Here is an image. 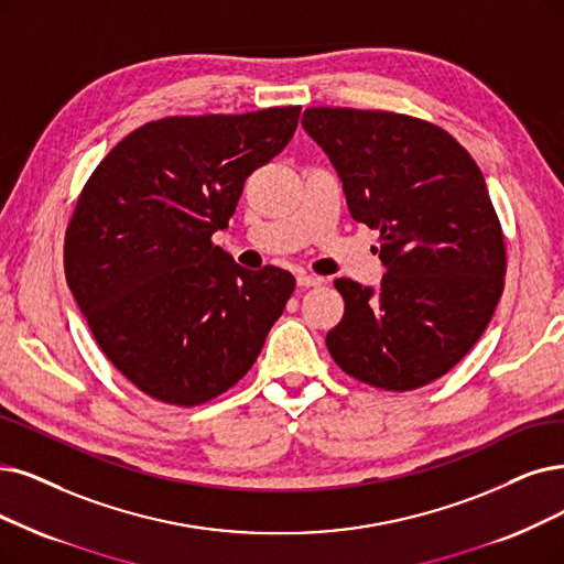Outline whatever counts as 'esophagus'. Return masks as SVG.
<instances>
[{
  "instance_id": "34e87169",
  "label": "esophagus",
  "mask_w": 564,
  "mask_h": 564,
  "mask_svg": "<svg viewBox=\"0 0 564 564\" xmlns=\"http://www.w3.org/2000/svg\"><path fill=\"white\" fill-rule=\"evenodd\" d=\"M296 282H299V286H301V289H310V286H322V284H324V278L301 273V275L296 278Z\"/></svg>"
}]
</instances>
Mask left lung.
<instances>
[{"instance_id":"8db88e82","label":"left lung","mask_w":564,"mask_h":564,"mask_svg":"<svg viewBox=\"0 0 564 564\" xmlns=\"http://www.w3.org/2000/svg\"><path fill=\"white\" fill-rule=\"evenodd\" d=\"M303 127L343 180L349 213L379 231L387 275L345 299L326 335L349 377L384 391L440 379L477 345L498 305L507 245L484 173L442 127L391 110L307 108Z\"/></svg>"}]
</instances>
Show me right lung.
Segmentation results:
<instances>
[{
  "mask_svg": "<svg viewBox=\"0 0 564 564\" xmlns=\"http://www.w3.org/2000/svg\"><path fill=\"white\" fill-rule=\"evenodd\" d=\"M299 116L154 120L87 177L64 236L66 282L106 358L145 395L196 408L236 387L294 294L289 270L240 268L213 234Z\"/></svg>",
  "mask_w": 564,
  "mask_h": 564,
  "instance_id": "add662e5",
  "label": "right lung"
}]
</instances>
